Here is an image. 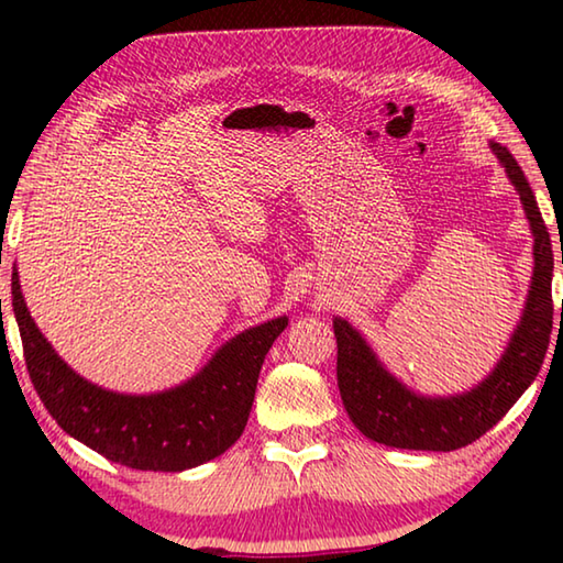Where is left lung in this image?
Wrapping results in <instances>:
<instances>
[{
	"mask_svg": "<svg viewBox=\"0 0 563 563\" xmlns=\"http://www.w3.org/2000/svg\"><path fill=\"white\" fill-rule=\"evenodd\" d=\"M489 148L507 170L511 186L517 188L533 235V273L521 318L492 373L466 393L446 397L419 395L409 389L379 362L375 350L347 320H332L338 338V387L342 405L352 424L367 440L397 446V450H460L489 432L539 375L549 347L551 322H554L551 238L517 158L509 154L507 146L494 144V141Z\"/></svg>",
	"mask_w": 563,
	"mask_h": 563,
	"instance_id": "obj_1",
	"label": "left lung"
}]
</instances>
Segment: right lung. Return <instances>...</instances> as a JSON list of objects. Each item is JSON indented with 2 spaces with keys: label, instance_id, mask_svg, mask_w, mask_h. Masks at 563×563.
Listing matches in <instances>:
<instances>
[{
  "label": "right lung",
  "instance_id": "obj_1",
  "mask_svg": "<svg viewBox=\"0 0 563 563\" xmlns=\"http://www.w3.org/2000/svg\"><path fill=\"white\" fill-rule=\"evenodd\" d=\"M12 308L36 395L66 434L141 472H184L221 456L243 434L263 360L288 318L243 330L194 377L164 393L123 395L84 379L56 355L12 273Z\"/></svg>",
  "mask_w": 563,
  "mask_h": 563
}]
</instances>
